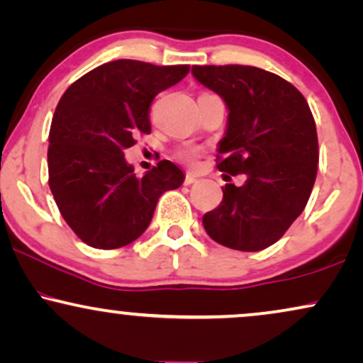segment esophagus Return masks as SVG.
Returning a JSON list of instances; mask_svg holds the SVG:
<instances>
[{"instance_id": "esophagus-1", "label": "esophagus", "mask_w": 363, "mask_h": 363, "mask_svg": "<svg viewBox=\"0 0 363 363\" xmlns=\"http://www.w3.org/2000/svg\"><path fill=\"white\" fill-rule=\"evenodd\" d=\"M196 181H197V177L194 176V174H191V172H187V174H186V179H184V184H186V186L194 184Z\"/></svg>"}]
</instances>
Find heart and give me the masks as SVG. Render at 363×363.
Listing matches in <instances>:
<instances>
[{
	"label": "heart",
	"instance_id": "obj_1",
	"mask_svg": "<svg viewBox=\"0 0 363 363\" xmlns=\"http://www.w3.org/2000/svg\"><path fill=\"white\" fill-rule=\"evenodd\" d=\"M199 154H201V149H197V147H182L177 150L176 155L179 160H182V162L192 164V162H196V159L199 157Z\"/></svg>",
	"mask_w": 363,
	"mask_h": 363
}]
</instances>
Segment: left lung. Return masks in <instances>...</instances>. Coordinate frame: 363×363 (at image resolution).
Returning a JSON list of instances; mask_svg holds the SVG:
<instances>
[{"instance_id":"obj_1","label":"left lung","mask_w":363,"mask_h":363,"mask_svg":"<svg viewBox=\"0 0 363 363\" xmlns=\"http://www.w3.org/2000/svg\"><path fill=\"white\" fill-rule=\"evenodd\" d=\"M192 75L229 108L216 166L231 176L246 174L245 184L224 186L221 204L203 216L206 233L231 250H264L288 231L310 199L318 169L315 118L301 91L277 73L247 65H194Z\"/></svg>"}]
</instances>
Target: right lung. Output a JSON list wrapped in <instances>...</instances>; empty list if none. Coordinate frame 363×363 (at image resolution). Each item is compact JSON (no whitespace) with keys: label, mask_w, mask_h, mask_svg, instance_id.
<instances>
[{"label":"right lung","mask_w":363,"mask_h":363,"mask_svg":"<svg viewBox=\"0 0 363 363\" xmlns=\"http://www.w3.org/2000/svg\"><path fill=\"white\" fill-rule=\"evenodd\" d=\"M189 65L139 60L104 63L65 90L50 127L48 184L60 213L85 245L117 250L147 229L159 197L184 174L160 160L137 177L123 157L137 134H150V104Z\"/></svg>","instance_id":"1"}]
</instances>
